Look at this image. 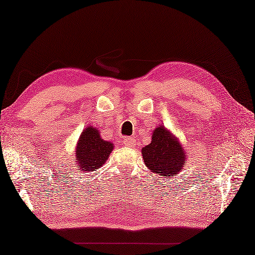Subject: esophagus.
<instances>
[{"label":"esophagus","instance_id":"34e87169","mask_svg":"<svg viewBox=\"0 0 255 255\" xmlns=\"http://www.w3.org/2000/svg\"><path fill=\"white\" fill-rule=\"evenodd\" d=\"M123 144L126 145V147H132L134 144V139L132 137H125L123 139Z\"/></svg>","mask_w":255,"mask_h":255}]
</instances>
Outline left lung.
<instances>
[{
	"label": "left lung",
	"mask_w": 255,
	"mask_h": 255,
	"mask_svg": "<svg viewBox=\"0 0 255 255\" xmlns=\"http://www.w3.org/2000/svg\"><path fill=\"white\" fill-rule=\"evenodd\" d=\"M142 159L148 169L162 177L177 176L185 166L187 153L181 141L163 125L155 128L151 142L141 149Z\"/></svg>",
	"instance_id": "8db88e82"
}]
</instances>
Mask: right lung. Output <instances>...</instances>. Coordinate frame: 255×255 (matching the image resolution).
<instances>
[{
  "label": "right lung",
  "instance_id": "right-lung-1",
  "mask_svg": "<svg viewBox=\"0 0 255 255\" xmlns=\"http://www.w3.org/2000/svg\"><path fill=\"white\" fill-rule=\"evenodd\" d=\"M114 149V143L102 139L100 131L93 126L83 129L75 145V165L81 173L101 169Z\"/></svg>",
  "mask_w": 255,
  "mask_h": 255
}]
</instances>
